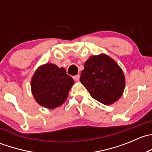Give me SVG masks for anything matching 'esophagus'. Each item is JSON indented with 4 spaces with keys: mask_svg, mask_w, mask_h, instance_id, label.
<instances>
[{
    "mask_svg": "<svg viewBox=\"0 0 152 152\" xmlns=\"http://www.w3.org/2000/svg\"><path fill=\"white\" fill-rule=\"evenodd\" d=\"M73 78L75 81H79V78H80V75H76V76H73Z\"/></svg>",
    "mask_w": 152,
    "mask_h": 152,
    "instance_id": "1",
    "label": "esophagus"
}]
</instances>
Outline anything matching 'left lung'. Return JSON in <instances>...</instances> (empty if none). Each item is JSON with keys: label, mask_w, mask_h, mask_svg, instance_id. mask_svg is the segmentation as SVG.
<instances>
[{"label": "left lung", "mask_w": 152, "mask_h": 152, "mask_svg": "<svg viewBox=\"0 0 152 152\" xmlns=\"http://www.w3.org/2000/svg\"><path fill=\"white\" fill-rule=\"evenodd\" d=\"M80 82L90 96L106 105L121 97L125 88V76L117 62L107 55L92 56L85 63Z\"/></svg>", "instance_id": "obj_1"}]
</instances>
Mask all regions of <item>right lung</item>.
I'll list each match as a JSON object with an SVG mask.
<instances>
[{
  "instance_id": "obj_1",
  "label": "right lung",
  "mask_w": 152,
  "mask_h": 152,
  "mask_svg": "<svg viewBox=\"0 0 152 152\" xmlns=\"http://www.w3.org/2000/svg\"><path fill=\"white\" fill-rule=\"evenodd\" d=\"M74 81L63 67L47 63L37 69L31 81L34 98L42 107L55 109L66 101Z\"/></svg>"
}]
</instances>
